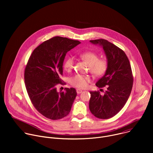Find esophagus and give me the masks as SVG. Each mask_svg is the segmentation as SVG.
<instances>
[{
  "label": "esophagus",
  "mask_w": 153,
  "mask_h": 153,
  "mask_svg": "<svg viewBox=\"0 0 153 153\" xmlns=\"http://www.w3.org/2000/svg\"><path fill=\"white\" fill-rule=\"evenodd\" d=\"M76 92H77V94H80L82 92V90H80V89H77L76 90Z\"/></svg>",
  "instance_id": "esophagus-1"
}]
</instances>
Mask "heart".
Wrapping results in <instances>:
<instances>
[{"instance_id": "b5f03b06", "label": "heart", "mask_w": 153, "mask_h": 153, "mask_svg": "<svg viewBox=\"0 0 153 153\" xmlns=\"http://www.w3.org/2000/svg\"><path fill=\"white\" fill-rule=\"evenodd\" d=\"M80 58L89 65L90 72L96 77H100L105 74L108 68V62L105 58L99 59V55L93 51H86L79 54ZM64 69L71 71L74 67V59L68 57L63 63ZM91 81L90 76L76 74L69 79L70 83L78 88H85Z\"/></svg>"}]
</instances>
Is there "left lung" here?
<instances>
[{"mask_svg":"<svg viewBox=\"0 0 153 153\" xmlns=\"http://www.w3.org/2000/svg\"><path fill=\"white\" fill-rule=\"evenodd\" d=\"M90 42L103 47L108 68L96 84L99 88L106 86L107 90L104 95H101L99 91L90 92V110L99 119H110L122 110L131 92L133 84L131 67L125 52L113 43L103 39Z\"/></svg>","mask_w":153,"mask_h":153,"instance_id":"1","label":"left lung"}]
</instances>
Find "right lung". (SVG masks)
Here are the masks:
<instances>
[{"instance_id":"add662e5","label":"right lung","mask_w":153,"mask_h":153,"mask_svg":"<svg viewBox=\"0 0 153 153\" xmlns=\"http://www.w3.org/2000/svg\"><path fill=\"white\" fill-rule=\"evenodd\" d=\"M80 42L56 36L43 42L33 51L24 73L26 89L30 100L43 116L58 120L68 115L77 96L74 88L57 92L62 83L63 63L68 51Z\"/></svg>"}]
</instances>
